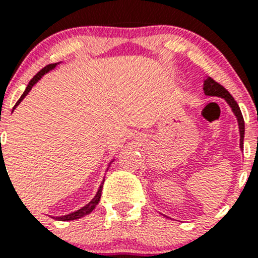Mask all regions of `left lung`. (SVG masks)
Segmentation results:
<instances>
[{
	"label": "left lung",
	"instance_id": "1",
	"mask_svg": "<svg viewBox=\"0 0 258 258\" xmlns=\"http://www.w3.org/2000/svg\"><path fill=\"white\" fill-rule=\"evenodd\" d=\"M204 93L207 96H214V97H221V98H224L227 101V103L231 106L232 111L233 113L236 114L237 121H238V126H239V135H241V149H243V137H244V121H243V116L241 113V109H239L238 104L237 102L234 101L233 97L231 96L228 91L224 88L223 86H221L219 83H217L213 78L208 77L204 82Z\"/></svg>",
	"mask_w": 258,
	"mask_h": 258
}]
</instances>
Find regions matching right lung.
<instances>
[{
	"label": "right lung",
	"mask_w": 258,
	"mask_h": 258,
	"mask_svg": "<svg viewBox=\"0 0 258 258\" xmlns=\"http://www.w3.org/2000/svg\"><path fill=\"white\" fill-rule=\"evenodd\" d=\"M55 66H56V64H49V66H46V67H45V68H42L41 71H40L39 73H37L36 76H35L34 78H32L31 81H30V83L27 84L26 89H25V92H24V93H22V96L20 97V99H19V101H17V103L15 104L14 109L16 108V107L19 106V104H20V102H21L22 99H24L25 97H26L27 94H29V92L31 91V88H32V87H34L35 84L37 83V81H39V79L41 78V77L44 76L45 73H47V72H49V71H51V69H54V68H55ZM14 109H12V111H14ZM103 182H104V180H103V181H102V184H101V186H99L98 191H97L96 197H94V198L92 199V201L89 202V203L87 204L86 207H83V208H81V209H79V211H77V212H73V213H71V214H67V216H61V217H54V218H55V219H57V221L68 222V221H74V219H79V218H82V217H84V216H87V214H89V213H91V212L93 211L94 208H96V206H97V204H98L99 199H101V196H102V187H103Z\"/></svg>",
	"instance_id": "right-lung-1"
}]
</instances>
